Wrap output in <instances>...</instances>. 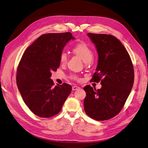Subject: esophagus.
<instances>
[{
	"instance_id": "obj_1",
	"label": "esophagus",
	"mask_w": 148,
	"mask_h": 148,
	"mask_svg": "<svg viewBox=\"0 0 148 148\" xmlns=\"http://www.w3.org/2000/svg\"><path fill=\"white\" fill-rule=\"evenodd\" d=\"M79 88V86H72V90L73 91H75V90H77V89H78Z\"/></svg>"
}]
</instances>
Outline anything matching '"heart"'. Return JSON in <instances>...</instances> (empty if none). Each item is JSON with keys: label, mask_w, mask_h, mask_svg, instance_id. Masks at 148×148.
<instances>
[{"label": "heart", "mask_w": 148, "mask_h": 148, "mask_svg": "<svg viewBox=\"0 0 148 148\" xmlns=\"http://www.w3.org/2000/svg\"><path fill=\"white\" fill-rule=\"evenodd\" d=\"M72 51L75 55L81 58L85 63L91 62L93 59V51L86 43L79 42L77 44L73 47ZM67 59H68L67 54L65 52H62L60 55V62L62 64H64L66 62ZM73 78L77 79V77L76 76H73Z\"/></svg>", "instance_id": "obj_1"}]
</instances>
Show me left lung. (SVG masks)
<instances>
[{"instance_id":"8db88e82","label":"left lung","mask_w":148,"mask_h":148,"mask_svg":"<svg viewBox=\"0 0 148 148\" xmlns=\"http://www.w3.org/2000/svg\"><path fill=\"white\" fill-rule=\"evenodd\" d=\"M98 53L96 71L91 81L101 82L97 90L84 88L85 112L93 119L107 120L117 115L126 102L134 83L131 58L119 40L112 35L88 33Z\"/></svg>"}]
</instances>
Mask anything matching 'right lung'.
Masks as SVG:
<instances>
[{
	"label": "right lung",
	"instance_id": "obj_1",
	"mask_svg": "<svg viewBox=\"0 0 148 148\" xmlns=\"http://www.w3.org/2000/svg\"><path fill=\"white\" fill-rule=\"evenodd\" d=\"M75 39L71 33L42 34L29 46L17 69L16 84L30 110L42 118L57 114L71 91L63 83L53 86L52 71L60 66V55L66 44Z\"/></svg>",
	"mask_w": 148,
	"mask_h": 148
}]
</instances>
